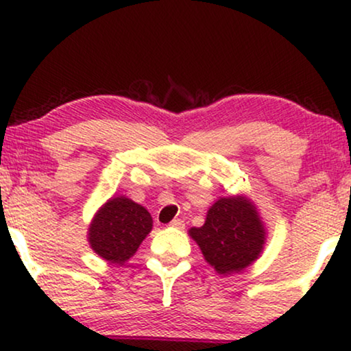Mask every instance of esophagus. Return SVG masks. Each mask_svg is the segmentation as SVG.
Here are the masks:
<instances>
[{
    "label": "esophagus",
    "instance_id": "34e87169",
    "mask_svg": "<svg viewBox=\"0 0 351 351\" xmlns=\"http://www.w3.org/2000/svg\"><path fill=\"white\" fill-rule=\"evenodd\" d=\"M172 228H177V230H184L185 228V223H184V220H180V219H174L172 220V222L169 223Z\"/></svg>",
    "mask_w": 351,
    "mask_h": 351
}]
</instances>
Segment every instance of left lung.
I'll return each instance as SVG.
<instances>
[{
    "label": "left lung",
    "mask_w": 351,
    "mask_h": 351,
    "mask_svg": "<svg viewBox=\"0 0 351 351\" xmlns=\"http://www.w3.org/2000/svg\"><path fill=\"white\" fill-rule=\"evenodd\" d=\"M189 234L204 261L223 276L252 265L267 241L261 213L252 198L243 193L220 196L208 209L203 227H191Z\"/></svg>",
    "instance_id": "left-lung-1"
}]
</instances>
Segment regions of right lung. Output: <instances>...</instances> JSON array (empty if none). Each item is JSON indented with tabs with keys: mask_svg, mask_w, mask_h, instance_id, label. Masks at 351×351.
I'll return each instance as SVG.
<instances>
[{
	"mask_svg": "<svg viewBox=\"0 0 351 351\" xmlns=\"http://www.w3.org/2000/svg\"><path fill=\"white\" fill-rule=\"evenodd\" d=\"M152 228L153 219L142 204L128 196H113L94 214L88 228V241L104 261L123 265L137 252Z\"/></svg>",
	"mask_w": 351,
	"mask_h": 351,
	"instance_id": "add662e5",
	"label": "right lung"
}]
</instances>
